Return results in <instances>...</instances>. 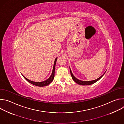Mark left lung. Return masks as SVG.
<instances>
[{"label":"left lung","mask_w":124,"mask_h":124,"mask_svg":"<svg viewBox=\"0 0 124 124\" xmlns=\"http://www.w3.org/2000/svg\"><path fill=\"white\" fill-rule=\"evenodd\" d=\"M70 75H71V76H72V78L73 79V80L76 82L77 84H79V85H91V84H92L94 83H95L96 82H97V81H98L100 79H101L102 77L104 75L105 73L101 76L100 78H98L95 79V80H91V81H82V80H79L78 79V78H77L73 74L72 71H71V70H70Z\"/></svg>","instance_id":"left-lung-1"}]
</instances>
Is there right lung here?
<instances>
[{
  "label": "right lung",
  "instance_id": "add662e5",
  "mask_svg": "<svg viewBox=\"0 0 124 124\" xmlns=\"http://www.w3.org/2000/svg\"><path fill=\"white\" fill-rule=\"evenodd\" d=\"M57 57L56 58V59H55L54 61V68H53V70H52V74L51 75V76H50V77L47 79L46 80H45L44 81L42 82H35V81H33L31 80H30L29 79H28L27 78H26L25 77H24L23 75V78L29 83H30L32 84H33L35 86H39V87H43V86H47L48 85H49L54 79V73H55V65H56V62L57 61Z\"/></svg>",
  "mask_w": 124,
  "mask_h": 124
}]
</instances>
